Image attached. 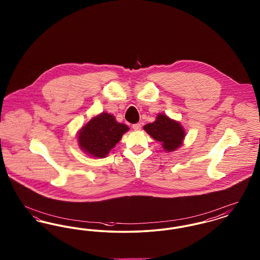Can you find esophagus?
Instances as JSON below:
<instances>
[{
  "instance_id": "34e87169",
  "label": "esophagus",
  "mask_w": 260,
  "mask_h": 260,
  "mask_svg": "<svg viewBox=\"0 0 260 260\" xmlns=\"http://www.w3.org/2000/svg\"><path fill=\"white\" fill-rule=\"evenodd\" d=\"M133 128H134L135 131H140V129H141V124H135L133 125Z\"/></svg>"
}]
</instances>
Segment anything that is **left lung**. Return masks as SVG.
Segmentation results:
<instances>
[{"label": "left lung", "instance_id": "1", "mask_svg": "<svg viewBox=\"0 0 260 260\" xmlns=\"http://www.w3.org/2000/svg\"><path fill=\"white\" fill-rule=\"evenodd\" d=\"M143 129L156 141L161 142L166 152H173L183 145L186 133L182 124L165 114H158L156 121L145 124Z\"/></svg>", "mask_w": 260, "mask_h": 260}]
</instances>
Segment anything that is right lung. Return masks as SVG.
Here are the masks:
<instances>
[{"label":"right lung","mask_w":260,"mask_h":260,"mask_svg":"<svg viewBox=\"0 0 260 260\" xmlns=\"http://www.w3.org/2000/svg\"><path fill=\"white\" fill-rule=\"evenodd\" d=\"M129 127L117 122L114 115L102 112L82 126L77 136L79 147L93 158H105Z\"/></svg>","instance_id":"add662e5"}]
</instances>
